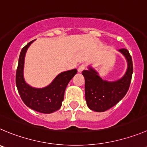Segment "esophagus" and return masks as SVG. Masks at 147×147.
I'll use <instances>...</instances> for the list:
<instances>
[{"label":"esophagus","mask_w":147,"mask_h":147,"mask_svg":"<svg viewBox=\"0 0 147 147\" xmlns=\"http://www.w3.org/2000/svg\"><path fill=\"white\" fill-rule=\"evenodd\" d=\"M85 67H86V65H85V64H82V65H79V68H78V72L82 73V71H83L84 70Z\"/></svg>","instance_id":"1"}]
</instances>
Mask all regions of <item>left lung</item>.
Segmentation results:
<instances>
[{
	"label": "left lung",
	"instance_id": "left-lung-1",
	"mask_svg": "<svg viewBox=\"0 0 147 147\" xmlns=\"http://www.w3.org/2000/svg\"><path fill=\"white\" fill-rule=\"evenodd\" d=\"M126 58L128 68L125 75L115 82L102 80L98 73L91 66L82 71L85 79V99L89 109L104 112L121 101L126 94L133 74L132 58L128 50H118Z\"/></svg>",
	"mask_w": 147,
	"mask_h": 147
}]
</instances>
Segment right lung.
Listing matches in <instances>:
<instances>
[{"label": "right lung", "instance_id": "1", "mask_svg": "<svg viewBox=\"0 0 147 147\" xmlns=\"http://www.w3.org/2000/svg\"><path fill=\"white\" fill-rule=\"evenodd\" d=\"M34 41L28 43L21 51L16 73V85L22 101L27 107L39 113L49 114L61 108L65 88L77 73V70L61 73L46 87L37 89L30 86L24 79V63L26 50Z\"/></svg>", "mask_w": 147, "mask_h": 147}]
</instances>
